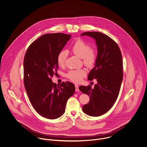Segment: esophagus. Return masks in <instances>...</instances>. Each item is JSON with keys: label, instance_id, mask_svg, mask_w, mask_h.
Returning <instances> with one entry per match:
<instances>
[{"label": "esophagus", "instance_id": "esophagus-1", "mask_svg": "<svg viewBox=\"0 0 147 147\" xmlns=\"http://www.w3.org/2000/svg\"><path fill=\"white\" fill-rule=\"evenodd\" d=\"M75 87H76V92H78V91H80V90H79V86L78 84H75Z\"/></svg>", "mask_w": 147, "mask_h": 147}]
</instances>
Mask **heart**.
Returning a JSON list of instances; mask_svg holds the SVG:
<instances>
[{
    "mask_svg": "<svg viewBox=\"0 0 147 147\" xmlns=\"http://www.w3.org/2000/svg\"><path fill=\"white\" fill-rule=\"evenodd\" d=\"M71 51L75 55L82 59L83 64L88 67H93L97 61V49L91 48V46L89 43L81 39H78L75 41L71 47ZM67 55V53L66 51H62L59 53L57 59L59 65H64ZM85 74L86 71L84 69L71 70L67 73L66 77L70 81L77 83L81 81Z\"/></svg>",
    "mask_w": 147,
    "mask_h": 147,
    "instance_id": "b5f03b06",
    "label": "heart"
}]
</instances>
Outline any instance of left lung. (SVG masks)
<instances>
[{"mask_svg":"<svg viewBox=\"0 0 147 147\" xmlns=\"http://www.w3.org/2000/svg\"><path fill=\"white\" fill-rule=\"evenodd\" d=\"M94 38L98 46V58L95 66L91 70L88 80L96 79L94 88L90 85L81 86L80 90L90 96V101L84 105V113L98 117L107 113L118 98L123 79V62L117 43L108 35L100 32L82 33Z\"/></svg>","mask_w":147,"mask_h":147,"instance_id":"8db88e82","label":"left lung"}]
</instances>
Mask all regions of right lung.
Masks as SVG:
<instances>
[{"mask_svg":"<svg viewBox=\"0 0 147 147\" xmlns=\"http://www.w3.org/2000/svg\"><path fill=\"white\" fill-rule=\"evenodd\" d=\"M70 36L61 33L44 34L29 46L25 55L24 83L28 96L36 112L48 119L64 114L68 98L75 92L72 83L56 84L51 80L59 68L57 56Z\"/></svg>","mask_w":147,"mask_h":147,"instance_id":"right-lung-1","label":"right lung"}]
</instances>
